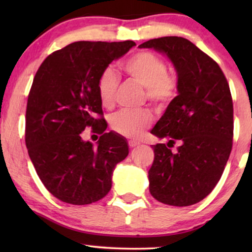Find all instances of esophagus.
<instances>
[{"label":"esophagus","instance_id":"1","mask_svg":"<svg viewBox=\"0 0 252 252\" xmlns=\"http://www.w3.org/2000/svg\"><path fill=\"white\" fill-rule=\"evenodd\" d=\"M139 142H136V141H128V146L129 148H135L136 146H139Z\"/></svg>","mask_w":252,"mask_h":252}]
</instances>
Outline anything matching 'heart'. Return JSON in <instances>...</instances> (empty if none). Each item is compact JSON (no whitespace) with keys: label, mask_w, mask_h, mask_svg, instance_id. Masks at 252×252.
I'll return each instance as SVG.
<instances>
[{"label":"heart","mask_w":252,"mask_h":252,"mask_svg":"<svg viewBox=\"0 0 252 252\" xmlns=\"http://www.w3.org/2000/svg\"><path fill=\"white\" fill-rule=\"evenodd\" d=\"M130 80L146 89L144 99L156 111H164L175 101L179 94V82L175 74L167 71L163 58L151 51H139L127 58L123 65ZM119 75L112 67H105L97 78V94L102 106L111 109L119 88ZM153 118L146 110L119 111L110 119V126L119 135L135 139L151 125Z\"/></svg>","instance_id":"heart-1"}]
</instances>
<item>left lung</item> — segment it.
Instances as JSON below:
<instances>
[{
  "mask_svg": "<svg viewBox=\"0 0 252 252\" xmlns=\"http://www.w3.org/2000/svg\"><path fill=\"white\" fill-rule=\"evenodd\" d=\"M174 64L179 95L151 134L167 140L153 146L149 190L157 201L188 206L204 199L221 178L233 146V99L216 61L190 41L164 36L140 44ZM179 147L177 152L170 148Z\"/></svg>",
  "mask_w": 252,
  "mask_h": 252,
  "instance_id": "1",
  "label": "left lung"
}]
</instances>
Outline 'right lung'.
<instances>
[{"label": "right lung", "mask_w": 252, "mask_h": 252, "mask_svg": "<svg viewBox=\"0 0 252 252\" xmlns=\"http://www.w3.org/2000/svg\"><path fill=\"white\" fill-rule=\"evenodd\" d=\"M134 41H78L54 51L33 79L25 117V143L40 180L62 202L86 205L111 189L116 165L128 155L123 136L105 133L97 78ZM91 126L101 135L94 148L82 140Z\"/></svg>", "instance_id": "add662e5"}]
</instances>
